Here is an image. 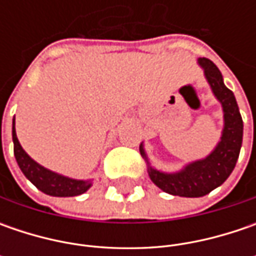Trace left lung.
Returning a JSON list of instances; mask_svg holds the SVG:
<instances>
[{
    "mask_svg": "<svg viewBox=\"0 0 256 256\" xmlns=\"http://www.w3.org/2000/svg\"><path fill=\"white\" fill-rule=\"evenodd\" d=\"M198 64L204 68L205 78L214 95L221 102L224 111L222 136L215 150L206 158L185 165L181 171L166 174L150 165L142 144L140 145V152L148 164V175L151 181L166 194L186 198L204 196L226 181L238 161L244 134V122L234 92L224 84L221 71L208 58H198Z\"/></svg>",
    "mask_w": 256,
    "mask_h": 256,
    "instance_id": "obj_1",
    "label": "left lung"
}]
</instances>
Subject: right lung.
<instances>
[{
    "instance_id": "obj_1",
    "label": "right lung",
    "mask_w": 256,
    "mask_h": 256,
    "mask_svg": "<svg viewBox=\"0 0 256 256\" xmlns=\"http://www.w3.org/2000/svg\"><path fill=\"white\" fill-rule=\"evenodd\" d=\"M12 141H14V155L18 166L21 168L25 176L32 182L40 191H42L46 195H51V196H76L91 188V185H92L91 180H88V181L72 180V178H68L64 175H60L56 172L50 171L42 165L35 162L34 160L22 150L21 144L16 138L15 116L12 120Z\"/></svg>"
}]
</instances>
